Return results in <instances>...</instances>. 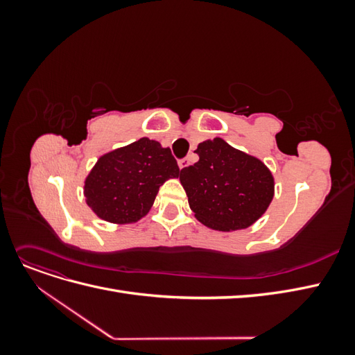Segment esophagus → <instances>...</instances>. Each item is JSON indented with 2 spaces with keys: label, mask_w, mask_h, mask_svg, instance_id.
<instances>
[{
  "label": "esophagus",
  "mask_w": 355,
  "mask_h": 355,
  "mask_svg": "<svg viewBox=\"0 0 355 355\" xmlns=\"http://www.w3.org/2000/svg\"><path fill=\"white\" fill-rule=\"evenodd\" d=\"M189 164H191V158H189V157H185V158L179 159V167H180V168H185V167H188Z\"/></svg>",
  "instance_id": "esophagus-1"
}]
</instances>
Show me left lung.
Segmentation results:
<instances>
[{
    "instance_id": "1",
    "label": "left lung",
    "mask_w": 355,
    "mask_h": 355,
    "mask_svg": "<svg viewBox=\"0 0 355 355\" xmlns=\"http://www.w3.org/2000/svg\"><path fill=\"white\" fill-rule=\"evenodd\" d=\"M196 153L200 159L179 175L196 218L219 231L250 227L272 200L271 171L220 137L201 142Z\"/></svg>"
}]
</instances>
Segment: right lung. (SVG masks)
Returning a JSON list of instances; mask_svg holds the SVG:
<instances>
[{
    "instance_id": "1",
    "label": "right lung",
    "mask_w": 355,
    "mask_h": 355,
    "mask_svg": "<svg viewBox=\"0 0 355 355\" xmlns=\"http://www.w3.org/2000/svg\"><path fill=\"white\" fill-rule=\"evenodd\" d=\"M179 171L170 148L142 137L98 159L85 179V201L103 220L136 222L151 209L159 187Z\"/></svg>"
}]
</instances>
